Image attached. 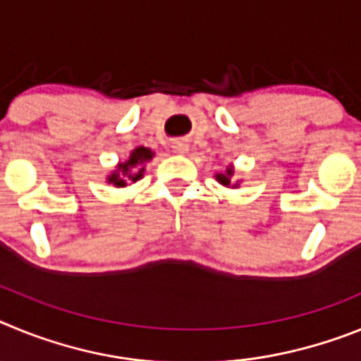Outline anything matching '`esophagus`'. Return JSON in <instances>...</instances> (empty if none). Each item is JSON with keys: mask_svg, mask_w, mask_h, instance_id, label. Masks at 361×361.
<instances>
[{"mask_svg": "<svg viewBox=\"0 0 361 361\" xmlns=\"http://www.w3.org/2000/svg\"><path fill=\"white\" fill-rule=\"evenodd\" d=\"M188 149H190V146H188V142H184V141L173 142V152H177V153H188Z\"/></svg>", "mask_w": 361, "mask_h": 361, "instance_id": "1", "label": "esophagus"}]
</instances>
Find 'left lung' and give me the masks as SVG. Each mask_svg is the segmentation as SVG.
<instances>
[{
  "label": "left lung",
  "mask_w": 361,
  "mask_h": 361,
  "mask_svg": "<svg viewBox=\"0 0 361 361\" xmlns=\"http://www.w3.org/2000/svg\"><path fill=\"white\" fill-rule=\"evenodd\" d=\"M233 173H235V170H233L231 166H229V168H226V173H216L215 177H216V180H219V183L222 184V186H231ZM237 186H238V183L233 184V188H237Z\"/></svg>",
  "instance_id": "obj_1"
}]
</instances>
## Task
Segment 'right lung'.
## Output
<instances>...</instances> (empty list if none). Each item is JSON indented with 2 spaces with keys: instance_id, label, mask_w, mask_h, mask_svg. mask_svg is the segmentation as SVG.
I'll return each mask as SVG.
<instances>
[{
  "instance_id": "add662e5",
  "label": "right lung",
  "mask_w": 361,
  "mask_h": 361,
  "mask_svg": "<svg viewBox=\"0 0 361 361\" xmlns=\"http://www.w3.org/2000/svg\"><path fill=\"white\" fill-rule=\"evenodd\" d=\"M153 159V152L145 146H137L132 153H130L128 161L117 164V170L111 171L108 175V183L114 184L117 188H124L128 183H137L139 178L145 175V164Z\"/></svg>"
}]
</instances>
